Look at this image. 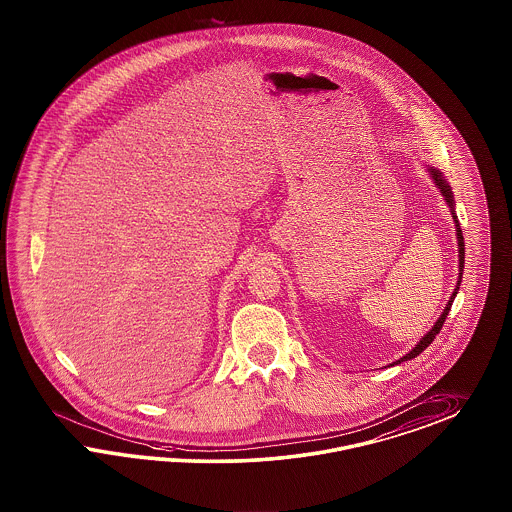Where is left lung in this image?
<instances>
[{
  "label": "left lung",
  "instance_id": "left-lung-1",
  "mask_svg": "<svg viewBox=\"0 0 512 512\" xmlns=\"http://www.w3.org/2000/svg\"><path fill=\"white\" fill-rule=\"evenodd\" d=\"M431 172V177L435 179V183L439 185V189L442 191V196L446 198V202H448V206L452 208V212H454V200H452V189H450V185L442 179L441 172L439 170H435V168H431L429 170ZM452 217H454V221H456V232H458V249H459V278L458 285H456V289H454V293H452V297L448 300V304H446V308H444V312L441 314V318L437 319V323L433 325V329L427 333V335L423 336L422 340L416 344V348L412 350L410 353H406L405 357H401L399 361H395V365L397 363H403V361H408V359H414V357H418L420 353L435 340V336L441 333L442 325H444V319L448 316V312H450V308H452V302L456 299V295H458L459 291V283H461V276H463V265H465V244H463V234H461V229H459L458 217H456V213H452Z\"/></svg>",
  "mask_w": 512,
  "mask_h": 512
}]
</instances>
